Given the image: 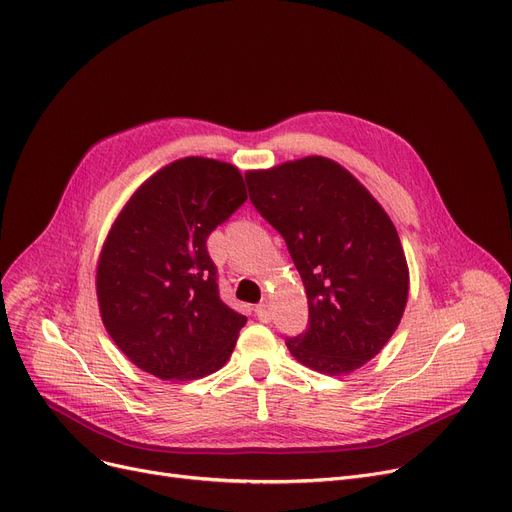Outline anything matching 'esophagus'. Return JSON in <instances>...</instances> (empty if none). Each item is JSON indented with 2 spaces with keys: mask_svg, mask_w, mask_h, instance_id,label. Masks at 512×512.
I'll list each match as a JSON object with an SVG mask.
<instances>
[{
  "mask_svg": "<svg viewBox=\"0 0 512 512\" xmlns=\"http://www.w3.org/2000/svg\"><path fill=\"white\" fill-rule=\"evenodd\" d=\"M255 316L259 318V322H270L272 320V309L268 303H261L255 307Z\"/></svg>",
  "mask_w": 512,
  "mask_h": 512,
  "instance_id": "obj_1",
  "label": "esophagus"
}]
</instances>
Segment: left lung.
Returning <instances> with one entry per match:
<instances>
[{
  "mask_svg": "<svg viewBox=\"0 0 512 512\" xmlns=\"http://www.w3.org/2000/svg\"><path fill=\"white\" fill-rule=\"evenodd\" d=\"M244 177L307 293L309 324L286 341L288 351L330 376L362 368L387 345L408 301V263L393 221L345 167L324 157Z\"/></svg>",
  "mask_w": 512,
  "mask_h": 512,
  "instance_id": "left-lung-1",
  "label": "left lung"
}]
</instances>
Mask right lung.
<instances>
[{"label":"right lung","mask_w":512,"mask_h":512,"mask_svg":"<svg viewBox=\"0 0 512 512\" xmlns=\"http://www.w3.org/2000/svg\"><path fill=\"white\" fill-rule=\"evenodd\" d=\"M244 201L234 165L186 157L148 177L115 219L96 270L100 316L144 372L194 381L228 362L247 316L219 299L207 238Z\"/></svg>","instance_id":"1"}]
</instances>
